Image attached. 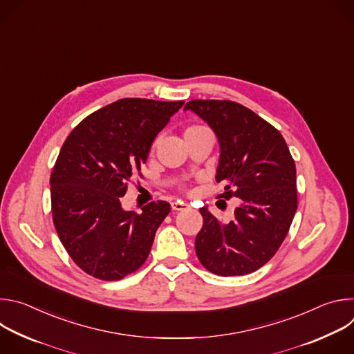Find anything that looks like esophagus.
<instances>
[{"instance_id": "34e87169", "label": "esophagus", "mask_w": 354, "mask_h": 354, "mask_svg": "<svg viewBox=\"0 0 354 354\" xmlns=\"http://www.w3.org/2000/svg\"><path fill=\"white\" fill-rule=\"evenodd\" d=\"M172 206V210H176V212H183V210H189V205L187 203H183V201H172L171 203Z\"/></svg>"}]
</instances>
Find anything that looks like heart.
I'll list each match as a JSON object with an SVG mask.
<instances>
[{
    "label": "heart",
    "mask_w": 354,
    "mask_h": 354,
    "mask_svg": "<svg viewBox=\"0 0 354 354\" xmlns=\"http://www.w3.org/2000/svg\"><path fill=\"white\" fill-rule=\"evenodd\" d=\"M197 129H201V127H197V126H193V127H189L186 131H185V134L186 133H189V131H193V130H197Z\"/></svg>",
    "instance_id": "b5f03b06"
}]
</instances>
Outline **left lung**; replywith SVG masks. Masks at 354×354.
I'll use <instances>...</instances> for the list:
<instances>
[{"label": "left lung", "instance_id": "left-lung-1", "mask_svg": "<svg viewBox=\"0 0 354 354\" xmlns=\"http://www.w3.org/2000/svg\"><path fill=\"white\" fill-rule=\"evenodd\" d=\"M214 131L220 158L216 180L225 198L238 197L230 223L201 207L203 227L194 246L207 270L242 276L268 263L283 243L297 210L295 164L272 124L231 100L194 99L185 105Z\"/></svg>", "mask_w": 354, "mask_h": 354}]
</instances>
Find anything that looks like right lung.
Returning a JSON list of instances; mask_svg holds the SVG:
<instances>
[{"label": "right lung", "instance_id": "right-lung-1", "mask_svg": "<svg viewBox=\"0 0 354 354\" xmlns=\"http://www.w3.org/2000/svg\"><path fill=\"white\" fill-rule=\"evenodd\" d=\"M183 104L120 99L85 118L64 141L50 176L53 221L68 255L85 273L120 280L148 258L171 206L160 200L136 213L123 209L120 197Z\"/></svg>", "mask_w": 354, "mask_h": 354}]
</instances>
